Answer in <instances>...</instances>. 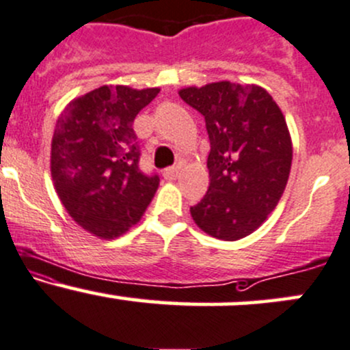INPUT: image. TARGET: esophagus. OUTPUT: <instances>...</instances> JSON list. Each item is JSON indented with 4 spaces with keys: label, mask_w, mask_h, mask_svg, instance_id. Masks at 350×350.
Masks as SVG:
<instances>
[{
    "label": "esophagus",
    "mask_w": 350,
    "mask_h": 350,
    "mask_svg": "<svg viewBox=\"0 0 350 350\" xmlns=\"http://www.w3.org/2000/svg\"><path fill=\"white\" fill-rule=\"evenodd\" d=\"M178 172H179L178 166H171V167L164 169L163 176H164V179H167V181H174V179L178 178Z\"/></svg>",
    "instance_id": "obj_1"
}]
</instances>
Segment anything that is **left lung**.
I'll return each instance as SVG.
<instances>
[{"label": "left lung", "mask_w": 350, "mask_h": 350, "mask_svg": "<svg viewBox=\"0 0 350 350\" xmlns=\"http://www.w3.org/2000/svg\"><path fill=\"white\" fill-rule=\"evenodd\" d=\"M179 96L204 116L211 143L209 189L191 216L216 239H243L275 209L289 179L293 141L281 107L256 84L219 81Z\"/></svg>", "instance_id": "8db88e82"}]
</instances>
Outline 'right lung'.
<instances>
[{
    "instance_id": "1",
    "label": "right lung",
    "mask_w": 350,
    "mask_h": 350,
    "mask_svg": "<svg viewBox=\"0 0 350 350\" xmlns=\"http://www.w3.org/2000/svg\"><path fill=\"white\" fill-rule=\"evenodd\" d=\"M159 88L101 86L72 99L57 118L51 176L68 214L88 232L114 239L133 228L159 186L139 169L134 118Z\"/></svg>"
}]
</instances>
